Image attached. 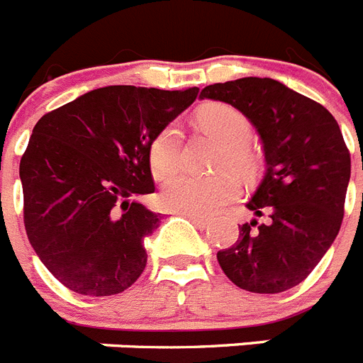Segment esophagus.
Listing matches in <instances>:
<instances>
[{"mask_svg": "<svg viewBox=\"0 0 363 363\" xmlns=\"http://www.w3.org/2000/svg\"><path fill=\"white\" fill-rule=\"evenodd\" d=\"M184 216H185V218H189V220H191L192 223H194V225H198V227H205V225H207V223H209V221H207V218L198 216V214H189V213H184Z\"/></svg>", "mask_w": 363, "mask_h": 363, "instance_id": "obj_1", "label": "esophagus"}]
</instances>
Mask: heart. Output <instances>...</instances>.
<instances>
[{
  "mask_svg": "<svg viewBox=\"0 0 363 363\" xmlns=\"http://www.w3.org/2000/svg\"><path fill=\"white\" fill-rule=\"evenodd\" d=\"M201 129L213 133L223 142L221 163H229L240 174H249L256 165V154L251 142L252 123L240 108L229 104H209L196 114ZM182 130L176 123H169L154 134L149 143V165L156 178L171 174L179 163ZM240 194L238 179L230 172L196 176L179 172L167 179L160 194L165 209L174 213H189L198 216L214 214L223 205Z\"/></svg>",
  "mask_w": 363,
  "mask_h": 363,
  "instance_id": "b5f03b06",
  "label": "heart"
}]
</instances>
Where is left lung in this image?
Listing matches in <instances>:
<instances>
[{
    "label": "left lung",
    "mask_w": 363,
    "mask_h": 363,
    "mask_svg": "<svg viewBox=\"0 0 363 363\" xmlns=\"http://www.w3.org/2000/svg\"><path fill=\"white\" fill-rule=\"evenodd\" d=\"M200 98L234 105L264 142L267 171L247 209L267 221L243 223L220 267L240 289L277 294L311 274L344 220L351 154L335 116L271 78L214 83Z\"/></svg>",
    "instance_id": "obj_1"
}]
</instances>
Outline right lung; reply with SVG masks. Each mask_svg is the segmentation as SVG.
<instances>
[{"mask_svg":"<svg viewBox=\"0 0 363 363\" xmlns=\"http://www.w3.org/2000/svg\"><path fill=\"white\" fill-rule=\"evenodd\" d=\"M198 92L111 85L36 123L19 163L25 230L67 289L111 296L140 278L160 221L136 200L154 192L149 143Z\"/></svg>","mask_w":363,"mask_h":363,"instance_id":"right-lung-1","label":"right lung"}]
</instances>
